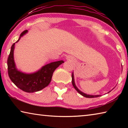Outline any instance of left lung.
<instances>
[{"label": "left lung", "mask_w": 128, "mask_h": 128, "mask_svg": "<svg viewBox=\"0 0 128 128\" xmlns=\"http://www.w3.org/2000/svg\"><path fill=\"white\" fill-rule=\"evenodd\" d=\"M72 85L73 86V87L75 88L76 90H77V92L80 94L81 95H82V96H84V97H86V98H96V97H98V96H100V95H87L85 94V93L82 92H81L80 90L78 89V88L76 87V86L75 85V84H74V76H73V73H72ZM111 92V91H110Z\"/></svg>", "instance_id": "8db88e82"}]
</instances>
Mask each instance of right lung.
Masks as SVG:
<instances>
[{
  "label": "right lung",
  "instance_id": "add662e5",
  "mask_svg": "<svg viewBox=\"0 0 128 128\" xmlns=\"http://www.w3.org/2000/svg\"><path fill=\"white\" fill-rule=\"evenodd\" d=\"M27 32V30L22 32L16 42ZM14 44L15 43L12 44L7 60L8 73L10 80L17 87L27 92H38L46 88L50 83L54 70L64 62V61L60 60L51 62L43 66L38 72L32 74H25L17 70L16 68L14 59Z\"/></svg>",
  "mask_w": 128,
  "mask_h": 128
}]
</instances>
